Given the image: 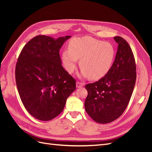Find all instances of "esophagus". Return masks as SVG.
Returning <instances> with one entry per match:
<instances>
[{
    "label": "esophagus",
    "instance_id": "obj_1",
    "mask_svg": "<svg viewBox=\"0 0 152 152\" xmlns=\"http://www.w3.org/2000/svg\"><path fill=\"white\" fill-rule=\"evenodd\" d=\"M83 83H82V82H77V83H76V86H77V88H80V87H82L83 86Z\"/></svg>",
    "mask_w": 152,
    "mask_h": 152
}]
</instances>
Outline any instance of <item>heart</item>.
<instances>
[{
	"mask_svg": "<svg viewBox=\"0 0 152 152\" xmlns=\"http://www.w3.org/2000/svg\"><path fill=\"white\" fill-rule=\"evenodd\" d=\"M115 49L108 42H103L90 37L73 39L69 49L62 54L66 70L72 73L77 67V59H80L82 77L99 79L109 72L115 58Z\"/></svg>",
	"mask_w": 152,
	"mask_h": 152,
	"instance_id": "heart-1",
	"label": "heart"
}]
</instances>
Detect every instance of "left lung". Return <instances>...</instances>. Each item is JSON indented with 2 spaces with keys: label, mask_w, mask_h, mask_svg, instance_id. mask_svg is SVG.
Returning <instances> with one entry per match:
<instances>
[{
  "label": "left lung",
  "mask_w": 152,
  "mask_h": 152,
  "mask_svg": "<svg viewBox=\"0 0 152 152\" xmlns=\"http://www.w3.org/2000/svg\"><path fill=\"white\" fill-rule=\"evenodd\" d=\"M113 39L118 45L111 68L98 81L85 86L88 92L86 111L100 124L112 122L125 111L136 80V62L131 47L121 37Z\"/></svg>",
  "instance_id": "obj_1"
}]
</instances>
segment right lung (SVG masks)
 Segmentation results:
<instances>
[{"label": "right lung", "instance_id": "obj_1", "mask_svg": "<svg viewBox=\"0 0 152 152\" xmlns=\"http://www.w3.org/2000/svg\"><path fill=\"white\" fill-rule=\"evenodd\" d=\"M71 36L58 39L37 35L27 42L15 68L18 93L26 110L37 119L50 121L60 114L76 89V81L63 68L59 49Z\"/></svg>", "mask_w": 152, "mask_h": 152}]
</instances>
